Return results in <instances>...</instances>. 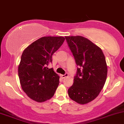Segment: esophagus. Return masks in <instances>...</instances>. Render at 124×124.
Wrapping results in <instances>:
<instances>
[{
    "instance_id": "34e87169",
    "label": "esophagus",
    "mask_w": 124,
    "mask_h": 124,
    "mask_svg": "<svg viewBox=\"0 0 124 124\" xmlns=\"http://www.w3.org/2000/svg\"><path fill=\"white\" fill-rule=\"evenodd\" d=\"M62 78H66V77H67L68 76H69V74H68L67 73H66V74H62Z\"/></svg>"
}]
</instances>
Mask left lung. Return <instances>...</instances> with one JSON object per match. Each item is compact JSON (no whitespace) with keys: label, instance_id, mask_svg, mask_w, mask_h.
<instances>
[{"label":"left lung","instance_id":"1","mask_svg":"<svg viewBox=\"0 0 124 124\" xmlns=\"http://www.w3.org/2000/svg\"><path fill=\"white\" fill-rule=\"evenodd\" d=\"M65 38L78 66L68 94L77 103L86 104L95 99L104 86L108 73L105 55L99 46L85 37Z\"/></svg>","mask_w":124,"mask_h":124}]
</instances>
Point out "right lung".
<instances>
[{"mask_svg": "<svg viewBox=\"0 0 124 124\" xmlns=\"http://www.w3.org/2000/svg\"><path fill=\"white\" fill-rule=\"evenodd\" d=\"M65 40L62 37H44L25 49L18 66L21 87L31 99L43 102L51 99L59 85V76L48 65Z\"/></svg>", "mask_w": 124, "mask_h": 124, "instance_id": "1", "label": "right lung"}]
</instances>
